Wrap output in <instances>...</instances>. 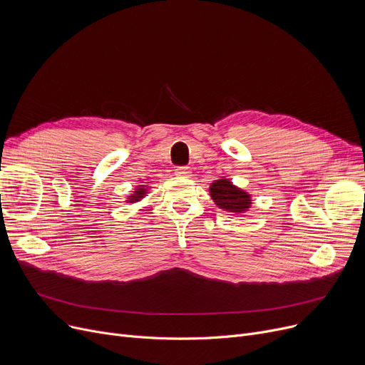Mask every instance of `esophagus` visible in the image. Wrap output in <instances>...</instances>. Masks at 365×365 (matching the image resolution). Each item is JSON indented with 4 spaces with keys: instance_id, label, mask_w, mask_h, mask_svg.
Instances as JSON below:
<instances>
[{
    "instance_id": "esophagus-1",
    "label": "esophagus",
    "mask_w": 365,
    "mask_h": 365,
    "mask_svg": "<svg viewBox=\"0 0 365 365\" xmlns=\"http://www.w3.org/2000/svg\"><path fill=\"white\" fill-rule=\"evenodd\" d=\"M176 175L178 176H189V173H190V168L189 167H186V165H179V167H176Z\"/></svg>"
}]
</instances>
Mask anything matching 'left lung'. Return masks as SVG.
<instances>
[{"label":"left lung","instance_id":"1","mask_svg":"<svg viewBox=\"0 0 365 365\" xmlns=\"http://www.w3.org/2000/svg\"><path fill=\"white\" fill-rule=\"evenodd\" d=\"M210 192H212V198L215 202L226 210V212H232V213H241L245 212L248 205L252 204L250 197H248L242 190L235 187L231 182L222 179L215 183H212V187H210Z\"/></svg>","mask_w":365,"mask_h":365}]
</instances>
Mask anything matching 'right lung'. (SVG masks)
Segmentation results:
<instances>
[{
  "label": "right lung",
  "mask_w": 365,
  "mask_h": 365,
  "mask_svg": "<svg viewBox=\"0 0 365 365\" xmlns=\"http://www.w3.org/2000/svg\"><path fill=\"white\" fill-rule=\"evenodd\" d=\"M145 194V190L143 189H138V192H136V195H133V198L130 200V201H138L139 198H142V195Z\"/></svg>",
  "instance_id": "1"
}]
</instances>
